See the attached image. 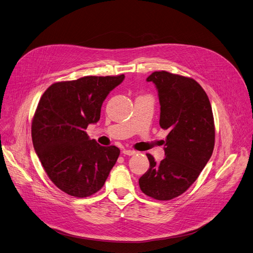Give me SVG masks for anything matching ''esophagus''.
<instances>
[{
  "instance_id": "1",
  "label": "esophagus",
  "mask_w": 253,
  "mask_h": 253,
  "mask_svg": "<svg viewBox=\"0 0 253 253\" xmlns=\"http://www.w3.org/2000/svg\"><path fill=\"white\" fill-rule=\"evenodd\" d=\"M122 153L124 155H127V156H133V155H135L137 151L136 150H133V149H123Z\"/></svg>"
}]
</instances>
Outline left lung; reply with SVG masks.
<instances>
[{
  "mask_svg": "<svg viewBox=\"0 0 253 253\" xmlns=\"http://www.w3.org/2000/svg\"><path fill=\"white\" fill-rule=\"evenodd\" d=\"M161 105L160 126L169 131L166 158L160 163L146 154L148 170L139 178L147 196L170 200L186 191L212 155L214 123L210 99L200 84L190 77L167 71L151 73Z\"/></svg>",
  "mask_w": 253,
  "mask_h": 253,
  "instance_id": "1",
  "label": "left lung"
}]
</instances>
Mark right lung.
<instances>
[{
  "label": "right lung",
  "instance_id": "right-lung-1",
  "mask_svg": "<svg viewBox=\"0 0 253 253\" xmlns=\"http://www.w3.org/2000/svg\"><path fill=\"white\" fill-rule=\"evenodd\" d=\"M124 78L84 76L53 83L42 95L32 143L47 177L63 192L83 198L104 186L120 149L99 145L84 130L99 120L104 100Z\"/></svg>",
  "mask_w": 253,
  "mask_h": 253
}]
</instances>
